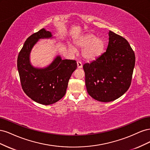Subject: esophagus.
Returning a JSON list of instances; mask_svg holds the SVG:
<instances>
[{"mask_svg": "<svg viewBox=\"0 0 150 150\" xmlns=\"http://www.w3.org/2000/svg\"><path fill=\"white\" fill-rule=\"evenodd\" d=\"M77 65H78V68H79V69H81V68H82L83 67L82 63H81L80 61L77 62Z\"/></svg>", "mask_w": 150, "mask_h": 150, "instance_id": "esophagus-1", "label": "esophagus"}]
</instances>
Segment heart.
Returning <instances> with one entry per match:
<instances>
[{"mask_svg":"<svg viewBox=\"0 0 150 150\" xmlns=\"http://www.w3.org/2000/svg\"><path fill=\"white\" fill-rule=\"evenodd\" d=\"M77 46L84 48L82 51L83 57L88 60H94L101 56L105 48V42L101 38H96L93 34H89L84 35L76 41ZM72 51L74 48L71 46Z\"/></svg>","mask_w":150,"mask_h":150,"instance_id":"b5f03b06","label":"heart"}]
</instances>
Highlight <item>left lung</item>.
I'll return each instance as SVG.
<instances>
[{
    "label": "left lung",
    "mask_w": 150,
    "mask_h": 150,
    "mask_svg": "<svg viewBox=\"0 0 150 150\" xmlns=\"http://www.w3.org/2000/svg\"><path fill=\"white\" fill-rule=\"evenodd\" d=\"M134 64V52L129 42L110 30L106 51L83 65L88 94L101 102L119 98L129 88Z\"/></svg>",
    "instance_id": "8db88e82"
}]
</instances>
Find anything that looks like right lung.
<instances>
[{
	"mask_svg": "<svg viewBox=\"0 0 150 150\" xmlns=\"http://www.w3.org/2000/svg\"><path fill=\"white\" fill-rule=\"evenodd\" d=\"M51 32L40 29L26 39L18 55L17 69L22 88L36 103L49 105L56 103L64 96L68 82L77 68L75 60H62L57 56L45 68H36L30 62V53L40 39L51 38Z\"/></svg>",
	"mask_w": 150,
	"mask_h": 150,
	"instance_id": "obj_1",
	"label": "right lung"
}]
</instances>
